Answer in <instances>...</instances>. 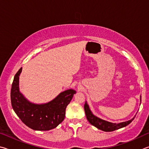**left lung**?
Segmentation results:
<instances>
[{
  "label": "left lung",
  "mask_w": 149,
  "mask_h": 149,
  "mask_svg": "<svg viewBox=\"0 0 149 149\" xmlns=\"http://www.w3.org/2000/svg\"><path fill=\"white\" fill-rule=\"evenodd\" d=\"M140 100H141V97ZM84 111L86 116V118L90 123L99 130H101L104 132H113L116 130L122 128V127L126 126L130 124L133 121V120L134 119V118H133L130 120L121 122V123L118 124L112 123V122L103 120L99 118L97 116L93 115L92 112H91L86 101L84 104Z\"/></svg>",
  "instance_id": "obj_1"
}]
</instances>
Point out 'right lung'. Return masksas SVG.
Here are the masks:
<instances>
[{
  "label": "right lung",
  "mask_w": 149,
  "mask_h": 149,
  "mask_svg": "<svg viewBox=\"0 0 149 149\" xmlns=\"http://www.w3.org/2000/svg\"><path fill=\"white\" fill-rule=\"evenodd\" d=\"M22 71L21 67L12 84L10 97L14 112L26 126L34 130L48 131L55 128L64 120L67 106L76 92L73 90L64 91L48 103H30L19 91V76Z\"/></svg>",
  "instance_id": "1"
}]
</instances>
